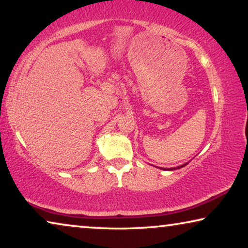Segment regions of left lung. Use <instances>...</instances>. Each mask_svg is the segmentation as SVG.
I'll return each mask as SVG.
<instances>
[{
	"instance_id": "1",
	"label": "left lung",
	"mask_w": 248,
	"mask_h": 248,
	"mask_svg": "<svg viewBox=\"0 0 248 248\" xmlns=\"http://www.w3.org/2000/svg\"><path fill=\"white\" fill-rule=\"evenodd\" d=\"M188 164V162H186V164H184V165H180V166H178V167H175V168H167V169H164V170H175V169H180V168H183V167H185V166H186ZM161 169V168H160Z\"/></svg>"
}]
</instances>
